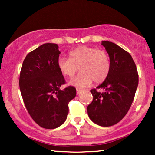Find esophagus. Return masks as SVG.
<instances>
[{
	"mask_svg": "<svg viewBox=\"0 0 155 155\" xmlns=\"http://www.w3.org/2000/svg\"><path fill=\"white\" fill-rule=\"evenodd\" d=\"M81 92H82V90H80V89H76V94H77V95H79Z\"/></svg>",
	"mask_w": 155,
	"mask_h": 155,
	"instance_id": "esophagus-1",
	"label": "esophagus"
}]
</instances>
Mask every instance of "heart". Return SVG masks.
<instances>
[{
    "label": "heart",
    "mask_w": 155,
    "mask_h": 155,
    "mask_svg": "<svg viewBox=\"0 0 155 155\" xmlns=\"http://www.w3.org/2000/svg\"><path fill=\"white\" fill-rule=\"evenodd\" d=\"M69 58L60 57L58 67L65 76L71 77L79 67L81 73L73 78L69 84L76 87H84L92 83V80L99 83L106 79L110 71L111 63L106 51L97 48L81 46L69 53Z\"/></svg>",
    "instance_id": "obj_1"
}]
</instances>
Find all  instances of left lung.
Instances as JSON below:
<instances>
[{
  "label": "left lung",
  "instance_id": "obj_1",
  "mask_svg": "<svg viewBox=\"0 0 155 155\" xmlns=\"http://www.w3.org/2000/svg\"><path fill=\"white\" fill-rule=\"evenodd\" d=\"M110 59L107 77L97 89L90 90L93 101L87 106V114L94 123L109 127L118 123L130 108L138 84V74L132 57L127 51L111 41H104Z\"/></svg>",
  "mask_w": 155,
  "mask_h": 155
}]
</instances>
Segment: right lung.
<instances>
[{"mask_svg": "<svg viewBox=\"0 0 155 155\" xmlns=\"http://www.w3.org/2000/svg\"><path fill=\"white\" fill-rule=\"evenodd\" d=\"M58 48L57 44L47 43L28 53L19 76V89L27 110L46 129L57 128L65 122L68 104L76 95L74 87L60 90L65 79L58 67Z\"/></svg>", "mask_w": 155, "mask_h": 155, "instance_id": "add662e5", "label": "right lung"}]
</instances>
